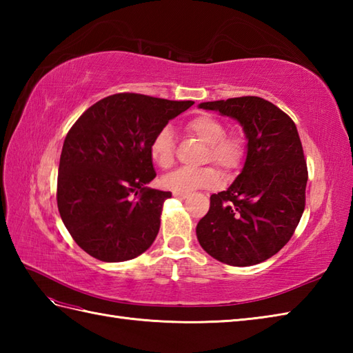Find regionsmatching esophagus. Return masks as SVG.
<instances>
[{
	"label": "esophagus",
	"mask_w": 353,
	"mask_h": 353,
	"mask_svg": "<svg viewBox=\"0 0 353 353\" xmlns=\"http://www.w3.org/2000/svg\"><path fill=\"white\" fill-rule=\"evenodd\" d=\"M172 196L177 197V199H186V197H188V194H186V192H172Z\"/></svg>",
	"instance_id": "obj_1"
}]
</instances>
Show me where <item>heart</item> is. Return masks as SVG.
Here are the masks:
<instances>
[{
  "label": "heart",
  "instance_id": "b5f03b06",
  "mask_svg": "<svg viewBox=\"0 0 353 353\" xmlns=\"http://www.w3.org/2000/svg\"><path fill=\"white\" fill-rule=\"evenodd\" d=\"M194 137L208 144L206 161H212L223 170H235L244 156V138L239 133L224 134V124L209 114H200L186 123ZM174 134L170 125L156 132L150 142V157L161 168H170L174 162ZM220 181L219 171L212 167L179 168L161 179V185L172 192H192L208 188Z\"/></svg>",
  "mask_w": 353,
  "mask_h": 353
}]
</instances>
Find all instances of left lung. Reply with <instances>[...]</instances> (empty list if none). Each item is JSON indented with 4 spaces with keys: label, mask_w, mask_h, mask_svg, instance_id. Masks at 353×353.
Instances as JSON below:
<instances>
[{
    "label": "left lung",
    "mask_w": 353,
    "mask_h": 353,
    "mask_svg": "<svg viewBox=\"0 0 353 353\" xmlns=\"http://www.w3.org/2000/svg\"><path fill=\"white\" fill-rule=\"evenodd\" d=\"M199 108L238 121L247 152L235 181L211 196L209 211L197 224V239L224 264H259L290 241L305 209L308 170L296 124L259 97L206 101Z\"/></svg>",
    "instance_id": "left-lung-1"
}]
</instances>
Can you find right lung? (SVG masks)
Masks as SVG:
<instances>
[{
    "label": "right lung",
    "instance_id": "obj_1",
    "mask_svg": "<svg viewBox=\"0 0 353 353\" xmlns=\"http://www.w3.org/2000/svg\"><path fill=\"white\" fill-rule=\"evenodd\" d=\"M192 104L115 94L97 101L71 127L59 163L57 208L88 254L123 262L153 244L171 192L147 188L156 177L150 142Z\"/></svg>",
    "mask_w": 353,
    "mask_h": 353
}]
</instances>
